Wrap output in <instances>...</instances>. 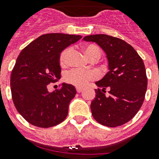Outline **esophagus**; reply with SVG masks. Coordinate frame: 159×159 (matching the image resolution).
<instances>
[{"label":"esophagus","instance_id":"34e87169","mask_svg":"<svg viewBox=\"0 0 159 159\" xmlns=\"http://www.w3.org/2000/svg\"><path fill=\"white\" fill-rule=\"evenodd\" d=\"M84 90V88H80V87H76V92H78V93H80V92H81Z\"/></svg>","mask_w":159,"mask_h":159}]
</instances>
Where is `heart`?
Segmentation results:
<instances>
[{
  "instance_id": "1",
  "label": "heart",
  "mask_w": 159,
  "mask_h": 159,
  "mask_svg": "<svg viewBox=\"0 0 159 159\" xmlns=\"http://www.w3.org/2000/svg\"><path fill=\"white\" fill-rule=\"evenodd\" d=\"M83 50L89 60H92V59L99 60L101 56L100 49L95 44H85L83 46ZM70 52H71V49L67 48L61 52L60 56V63L61 65L64 66L67 64V57ZM95 74L92 71L73 69L66 74L64 79L66 82L68 84L75 85V86L82 87L87 84L88 81L95 79Z\"/></svg>"
}]
</instances>
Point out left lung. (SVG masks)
I'll return each mask as SVG.
<instances>
[{
  "mask_svg": "<svg viewBox=\"0 0 159 159\" xmlns=\"http://www.w3.org/2000/svg\"><path fill=\"white\" fill-rule=\"evenodd\" d=\"M85 41L95 42L104 51L109 71L95 82V98L91 103L92 116L103 126L116 127L129 122L145 99L147 77L143 60L124 40L105 34L90 35ZM108 90L106 95V90Z\"/></svg>",
  "mask_w": 159,
  "mask_h": 159,
  "instance_id": "8db88e82",
  "label": "left lung"
}]
</instances>
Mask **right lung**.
Segmentation results:
<instances>
[{"mask_svg": "<svg viewBox=\"0 0 159 159\" xmlns=\"http://www.w3.org/2000/svg\"><path fill=\"white\" fill-rule=\"evenodd\" d=\"M82 36L49 33L36 38L20 53L10 78L13 103L22 117L36 127L48 128L62 123L76 90L63 84L53 92L48 91L50 83L60 78L61 52Z\"/></svg>", "mask_w": 159, "mask_h": 159, "instance_id": "add662e5", "label": "right lung"}]
</instances>
